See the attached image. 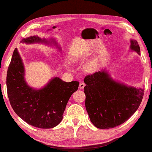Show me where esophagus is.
I'll return each instance as SVG.
<instances>
[{
	"instance_id": "1",
	"label": "esophagus",
	"mask_w": 152,
	"mask_h": 152,
	"mask_svg": "<svg viewBox=\"0 0 152 152\" xmlns=\"http://www.w3.org/2000/svg\"><path fill=\"white\" fill-rule=\"evenodd\" d=\"M85 86H86V84H84V82H80V85H79V88L80 89H83V88L85 87Z\"/></svg>"
}]
</instances>
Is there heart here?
<instances>
[{
  "label": "heart",
  "mask_w": 152,
  "mask_h": 152,
  "mask_svg": "<svg viewBox=\"0 0 152 152\" xmlns=\"http://www.w3.org/2000/svg\"><path fill=\"white\" fill-rule=\"evenodd\" d=\"M96 67H97L96 62L95 61H93L90 62H89V63L86 65V71H88V72H93V71L96 70Z\"/></svg>",
  "instance_id": "b5f03b06"
}]
</instances>
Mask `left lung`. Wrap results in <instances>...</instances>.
Here are the masks:
<instances>
[{"label":"left lung","instance_id":"left-lung-1","mask_svg":"<svg viewBox=\"0 0 152 152\" xmlns=\"http://www.w3.org/2000/svg\"><path fill=\"white\" fill-rule=\"evenodd\" d=\"M130 49L140 55L136 40ZM85 105L90 121L98 129L121 125L134 113L143 99L144 89L128 86L113 79L105 70L85 77Z\"/></svg>","mask_w":152,"mask_h":152}]
</instances>
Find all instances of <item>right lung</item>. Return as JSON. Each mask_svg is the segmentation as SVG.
Instances as JSON below:
<instances>
[{
  "label": "right lung",
  "instance_id": "1",
  "mask_svg": "<svg viewBox=\"0 0 152 152\" xmlns=\"http://www.w3.org/2000/svg\"><path fill=\"white\" fill-rule=\"evenodd\" d=\"M53 43L55 41L51 39ZM22 43H49L37 36L23 39ZM79 82H66L58 77L44 88L35 90L24 79V66L17 49L14 50L7 76V94L14 112L27 123L39 129H51L61 123L72 94L78 90Z\"/></svg>",
  "mask_w": 152,
  "mask_h": 152
}]
</instances>
